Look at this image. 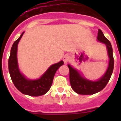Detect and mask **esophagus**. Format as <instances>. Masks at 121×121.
I'll list each match as a JSON object with an SVG mask.
<instances>
[{
    "label": "esophagus",
    "instance_id": "obj_1",
    "mask_svg": "<svg viewBox=\"0 0 121 121\" xmlns=\"http://www.w3.org/2000/svg\"><path fill=\"white\" fill-rule=\"evenodd\" d=\"M69 60H70V57H69L68 55L65 56L63 57V60H64V62L65 63V64H67L68 62L69 61Z\"/></svg>",
    "mask_w": 121,
    "mask_h": 121
}]
</instances>
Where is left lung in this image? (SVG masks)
Wrapping results in <instances>:
<instances>
[{"label":"left lung","instance_id":"1","mask_svg":"<svg viewBox=\"0 0 121 121\" xmlns=\"http://www.w3.org/2000/svg\"><path fill=\"white\" fill-rule=\"evenodd\" d=\"M97 39L98 41L104 43L106 45L108 56L109 57L108 66L104 74L99 79L93 81L82 77L78 70L68 64V67L70 71V82L71 86L72 89L78 94L83 95H93L101 91L107 85L113 73L114 59L111 43L105 37L100 29L98 30Z\"/></svg>","mask_w":121,"mask_h":121}]
</instances>
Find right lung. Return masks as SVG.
Wrapping results in <instances>:
<instances>
[{"mask_svg": "<svg viewBox=\"0 0 121 121\" xmlns=\"http://www.w3.org/2000/svg\"><path fill=\"white\" fill-rule=\"evenodd\" d=\"M23 33L24 32L13 44L8 59V70L11 80L18 90L24 95L31 96H39L48 91L53 84L56 72L60 66L64 65V62L61 60L57 64L51 65L37 79L32 80L26 78L19 70L17 57L18 43Z\"/></svg>", "mask_w": 121, "mask_h": 121, "instance_id": "add662e5", "label": "right lung"}]
</instances>
